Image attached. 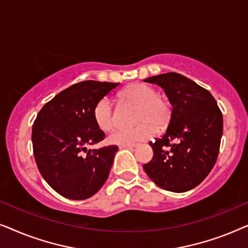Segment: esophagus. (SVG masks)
I'll list each match as a JSON object with an SVG mask.
<instances>
[{"instance_id":"1","label":"esophagus","mask_w":248,"mask_h":248,"mask_svg":"<svg viewBox=\"0 0 248 248\" xmlns=\"http://www.w3.org/2000/svg\"><path fill=\"white\" fill-rule=\"evenodd\" d=\"M138 143H130V144H122V145H120V148L121 149H133V148H137L138 147Z\"/></svg>"}]
</instances>
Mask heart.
<instances>
[{
	"instance_id": "b5f03b06",
	"label": "heart",
	"mask_w": 248,
	"mask_h": 248,
	"mask_svg": "<svg viewBox=\"0 0 248 248\" xmlns=\"http://www.w3.org/2000/svg\"><path fill=\"white\" fill-rule=\"evenodd\" d=\"M120 99L137 105L135 121L138 125L130 128H120L113 132L108 141L113 144H130L148 140L155 134V127L164 128L171 117V105L162 94L157 93L154 87L147 83L135 82L120 93ZM93 118L101 131L108 132L114 127L111 105L107 98L98 101L93 108Z\"/></svg>"
}]
</instances>
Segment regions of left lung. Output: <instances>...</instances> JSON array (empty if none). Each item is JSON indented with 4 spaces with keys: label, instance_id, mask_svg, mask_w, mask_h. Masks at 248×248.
I'll list each match as a JSON object with an SVG mask.
<instances>
[{
    "label": "left lung",
    "instance_id": "8db88e82",
    "mask_svg": "<svg viewBox=\"0 0 248 248\" xmlns=\"http://www.w3.org/2000/svg\"><path fill=\"white\" fill-rule=\"evenodd\" d=\"M144 81L165 90L172 110L166 133L149 143L154 158L143 169L159 187L187 192L196 187L216 164L222 137V114L208 90L182 74L169 72Z\"/></svg>",
    "mask_w": 248,
    "mask_h": 248
}]
</instances>
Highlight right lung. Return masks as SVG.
<instances>
[{"mask_svg": "<svg viewBox=\"0 0 248 248\" xmlns=\"http://www.w3.org/2000/svg\"><path fill=\"white\" fill-rule=\"evenodd\" d=\"M120 83L88 80L61 91L44 105L32 125L33 155L40 174L54 191L84 200L107 181L117 145L87 150L104 140L93 108Z\"/></svg>", "mask_w": 248, "mask_h": 248, "instance_id": "add662e5", "label": "right lung"}]
</instances>
